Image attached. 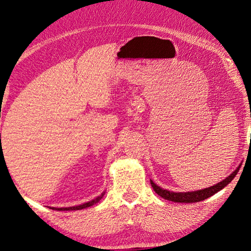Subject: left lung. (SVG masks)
Returning a JSON list of instances; mask_svg holds the SVG:
<instances>
[{
    "mask_svg": "<svg viewBox=\"0 0 251 251\" xmlns=\"http://www.w3.org/2000/svg\"><path fill=\"white\" fill-rule=\"evenodd\" d=\"M240 166L239 165V167L234 171L232 174H230L228 177H226V179H223L222 182H220L218 184L213 185V186L211 187H207V188H203V190H200V191H194V192H185V193H175V192H171V191H167V190H164V188H161L156 185L155 183L152 182V180H150V184H151V187L153 188V191H155L158 195L161 196V198L165 199V200H168V201H172V202H177V203H195V202H201L203 200H205L207 198H210V196L214 195L215 193H218L219 191H221L223 187H226V185L229 183H231V180H232L236 175L238 174L239 169H240Z\"/></svg>",
    "mask_w": 251,
    "mask_h": 251,
    "instance_id": "8db88e82",
    "label": "left lung"
}]
</instances>
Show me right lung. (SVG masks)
<instances>
[{"mask_svg":"<svg viewBox=\"0 0 251 251\" xmlns=\"http://www.w3.org/2000/svg\"><path fill=\"white\" fill-rule=\"evenodd\" d=\"M105 194V192H103L101 195L98 196V198H95L94 200H92V201L87 202V203H84V204H80V205H77V206H71V207H52V210H58V211H76V210H82V209H86V207H90L92 205H94V204L98 203L100 200L103 198V195Z\"/></svg>","mask_w":251,"mask_h":251,"instance_id":"right-lung-1","label":"right lung"}]
</instances>
